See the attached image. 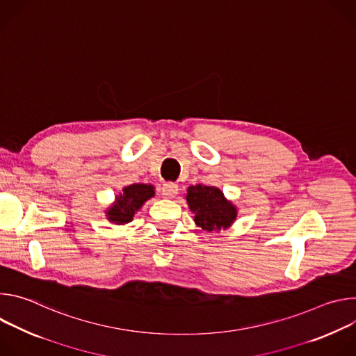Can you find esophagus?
I'll use <instances>...</instances> for the list:
<instances>
[{"mask_svg": "<svg viewBox=\"0 0 356 356\" xmlns=\"http://www.w3.org/2000/svg\"><path fill=\"white\" fill-rule=\"evenodd\" d=\"M177 191H179V186H177L176 183L169 181V183H165V184L162 186V194H163V197L172 198V197H175V195L177 194Z\"/></svg>", "mask_w": 356, "mask_h": 356, "instance_id": "34e87169", "label": "esophagus"}]
</instances>
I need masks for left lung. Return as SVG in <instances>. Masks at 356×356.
I'll return each mask as SVG.
<instances>
[{
    "mask_svg": "<svg viewBox=\"0 0 356 356\" xmlns=\"http://www.w3.org/2000/svg\"><path fill=\"white\" fill-rule=\"evenodd\" d=\"M186 200L194 214V222L209 232L229 228L238 214L236 207L214 186H190Z\"/></svg>",
    "mask_w": 356,
    "mask_h": 356,
    "instance_id": "8db88e82",
    "label": "left lung"
}]
</instances>
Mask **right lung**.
<instances>
[{"mask_svg": "<svg viewBox=\"0 0 356 356\" xmlns=\"http://www.w3.org/2000/svg\"><path fill=\"white\" fill-rule=\"evenodd\" d=\"M155 195V187L152 184L134 183L122 188V193L115 197L114 204L106 211L108 221L124 225L131 222L135 213L140 210L145 201Z\"/></svg>", "mask_w": 356, "mask_h": 356, "instance_id": "obj_1", "label": "right lung"}]
</instances>
